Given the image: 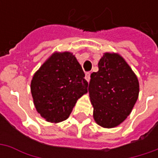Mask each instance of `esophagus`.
<instances>
[{
    "mask_svg": "<svg viewBox=\"0 0 158 158\" xmlns=\"http://www.w3.org/2000/svg\"><path fill=\"white\" fill-rule=\"evenodd\" d=\"M85 79L89 82V80H90V73L87 72L85 73Z\"/></svg>",
    "mask_w": 158,
    "mask_h": 158,
    "instance_id": "1",
    "label": "esophagus"
}]
</instances>
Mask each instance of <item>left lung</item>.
Instances as JSON below:
<instances>
[{"label": "left lung", "mask_w": 158, "mask_h": 158, "mask_svg": "<svg viewBox=\"0 0 158 158\" xmlns=\"http://www.w3.org/2000/svg\"><path fill=\"white\" fill-rule=\"evenodd\" d=\"M97 72L90 75L89 94L99 125L113 128L124 121L138 99L139 82L132 69L118 54L105 53Z\"/></svg>", "instance_id": "left-lung-1"}]
</instances>
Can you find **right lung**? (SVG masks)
<instances>
[{
	"instance_id": "obj_1",
	"label": "right lung",
	"mask_w": 158,
	"mask_h": 158,
	"mask_svg": "<svg viewBox=\"0 0 158 158\" xmlns=\"http://www.w3.org/2000/svg\"><path fill=\"white\" fill-rule=\"evenodd\" d=\"M87 88L82 67L70 52L53 54L31 81L36 110L52 123L68 118L78 99L88 91Z\"/></svg>"
}]
</instances>
